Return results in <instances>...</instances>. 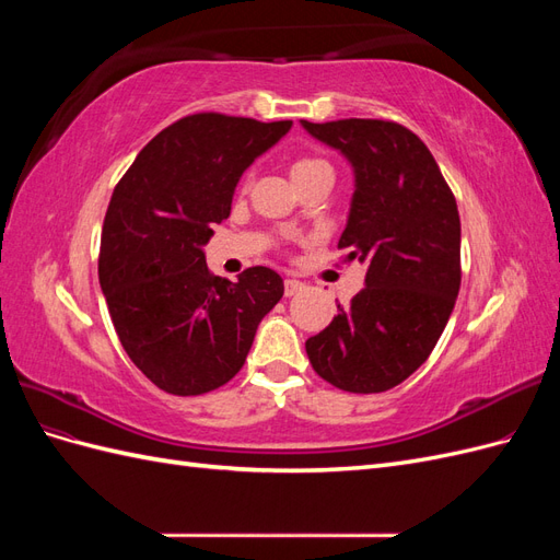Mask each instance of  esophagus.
<instances>
[{
  "instance_id": "obj_1",
  "label": "esophagus",
  "mask_w": 560,
  "mask_h": 560,
  "mask_svg": "<svg viewBox=\"0 0 560 560\" xmlns=\"http://www.w3.org/2000/svg\"><path fill=\"white\" fill-rule=\"evenodd\" d=\"M303 290V282H299V280H294V278H287L284 280V296H294L296 292H301Z\"/></svg>"
}]
</instances>
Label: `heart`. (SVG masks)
<instances>
[{"mask_svg": "<svg viewBox=\"0 0 560 560\" xmlns=\"http://www.w3.org/2000/svg\"><path fill=\"white\" fill-rule=\"evenodd\" d=\"M313 173H331V165L325 159H315V156H303L292 163V177H306Z\"/></svg>", "mask_w": 560, "mask_h": 560, "instance_id": "1", "label": "heart"}]
</instances>
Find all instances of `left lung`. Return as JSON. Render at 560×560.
I'll list each match as a JSON object with an SVG mask.
<instances>
[{
  "label": "left lung",
  "mask_w": 560,
  "mask_h": 560,
  "mask_svg": "<svg viewBox=\"0 0 560 560\" xmlns=\"http://www.w3.org/2000/svg\"><path fill=\"white\" fill-rule=\"evenodd\" d=\"M350 161L354 194L338 249L366 266V287L306 341L319 378L385 393L430 358L460 292V214L416 132L383 118L301 121Z\"/></svg>",
  "instance_id": "1"
}]
</instances>
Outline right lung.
Listing matches in <instances>:
<instances>
[{"label": "right lung", "mask_w": 560, "mask_h": 560, "mask_svg": "<svg viewBox=\"0 0 560 560\" xmlns=\"http://www.w3.org/2000/svg\"><path fill=\"white\" fill-rule=\"evenodd\" d=\"M292 121L200 112L151 140L116 184L97 276L124 350L167 395L196 397L245 364L282 278L252 266L229 282L210 273L202 245L231 214L235 184Z\"/></svg>", "instance_id": "obj_1"}]
</instances>
